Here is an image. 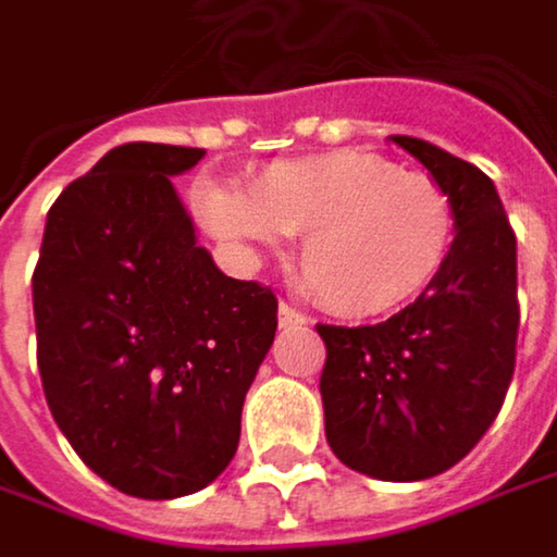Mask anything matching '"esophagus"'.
<instances>
[{
	"mask_svg": "<svg viewBox=\"0 0 557 557\" xmlns=\"http://www.w3.org/2000/svg\"><path fill=\"white\" fill-rule=\"evenodd\" d=\"M278 326L282 330H292V326H307V317L295 310L292 304H278Z\"/></svg>",
	"mask_w": 557,
	"mask_h": 557,
	"instance_id": "obj_1",
	"label": "esophagus"
}]
</instances>
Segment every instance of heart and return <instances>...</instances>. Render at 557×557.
Listing matches in <instances>:
<instances>
[{
    "label": "heart",
    "mask_w": 557,
    "mask_h": 557,
    "mask_svg": "<svg viewBox=\"0 0 557 557\" xmlns=\"http://www.w3.org/2000/svg\"><path fill=\"white\" fill-rule=\"evenodd\" d=\"M202 212L234 244H272L275 231L300 237V282L338 317H380L416 300L457 234L437 180L358 148L269 164L247 196L206 189Z\"/></svg>",
    "instance_id": "b5f03b06"
}]
</instances>
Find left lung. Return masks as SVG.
Listing matches in <instances>:
<instances>
[{
    "mask_svg": "<svg viewBox=\"0 0 557 557\" xmlns=\"http://www.w3.org/2000/svg\"><path fill=\"white\" fill-rule=\"evenodd\" d=\"M454 202L457 234L441 275L377 326H317L326 441L380 482L447 472L492 428L517 361V237L495 183L412 136H389Z\"/></svg>",
    "mask_w": 557,
    "mask_h": 557,
    "instance_id": "left-lung-1",
    "label": "left lung"
}]
</instances>
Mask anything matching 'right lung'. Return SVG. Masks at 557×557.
I'll list each match as a JSON object with an SVG mask.
<instances>
[{
  "label": "right lung",
  "mask_w": 557,
  "mask_h": 557,
  "mask_svg": "<svg viewBox=\"0 0 557 557\" xmlns=\"http://www.w3.org/2000/svg\"><path fill=\"white\" fill-rule=\"evenodd\" d=\"M206 148L129 141L69 183L34 269L37 368L65 441L116 492L171 500L237 454L278 300L199 247L174 180Z\"/></svg>",
  "instance_id": "add662e5"
}]
</instances>
